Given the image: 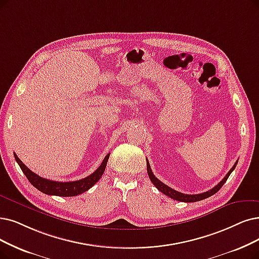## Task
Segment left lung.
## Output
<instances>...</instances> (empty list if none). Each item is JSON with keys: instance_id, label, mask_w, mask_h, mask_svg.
<instances>
[{"instance_id": "left-lung-1", "label": "left lung", "mask_w": 259, "mask_h": 259, "mask_svg": "<svg viewBox=\"0 0 259 259\" xmlns=\"http://www.w3.org/2000/svg\"><path fill=\"white\" fill-rule=\"evenodd\" d=\"M238 161L235 162V164L233 165V168L229 171V173H227L225 175V178L218 184L217 186H214V187L208 191L206 192H203V193H199V194H185V193H182V192H179L177 190H174L172 188H170L169 186H167L165 184H163L162 182H160L157 178H155V175L153 174L152 170H151V167H150V163H149V160L147 159V170H148V174H149V178L151 180V182L153 183V185L156 187L160 192H162L163 194H165L167 196H169V198L173 199V200H177V201H180V202H186V203H191V202H198V201H201V200H204L206 198H209V196H211L212 194H214L215 192H218L222 186L224 185V183L227 181V179H229V177L231 175V173L234 171V169L236 168V164H237Z\"/></svg>"}]
</instances>
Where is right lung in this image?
Returning <instances> with one entry per match:
<instances>
[{
	"mask_svg": "<svg viewBox=\"0 0 259 259\" xmlns=\"http://www.w3.org/2000/svg\"><path fill=\"white\" fill-rule=\"evenodd\" d=\"M15 158L18 162V164L21 168L22 172L28 180V182L32 184L35 188H37L39 191L44 192L46 194L50 195H58V196H75L82 192L87 191L94 186L103 175L106 168V164L109 158V154H107L105 158L103 159L100 167L92 173L89 177L74 182H55L50 181L47 179H44L39 177L33 171H30L26 165L19 159V157L14 153Z\"/></svg>",
	"mask_w": 259,
	"mask_h": 259,
	"instance_id": "right-lung-1",
	"label": "right lung"
}]
</instances>
